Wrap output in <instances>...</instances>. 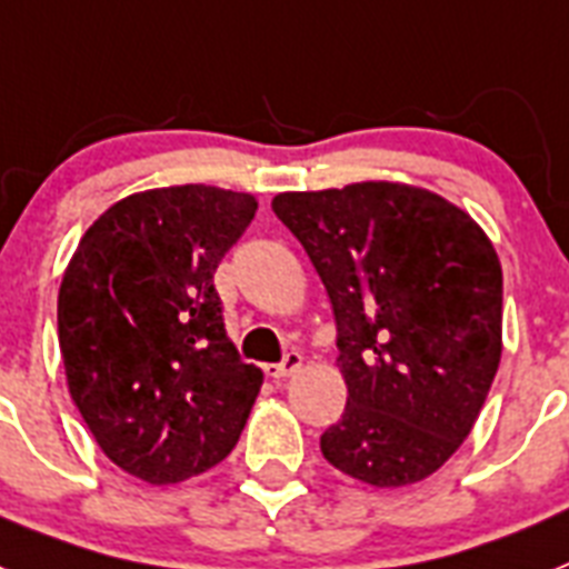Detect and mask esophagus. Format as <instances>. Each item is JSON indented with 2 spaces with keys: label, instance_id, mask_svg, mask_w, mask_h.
<instances>
[{
  "label": "esophagus",
  "instance_id": "obj_1",
  "mask_svg": "<svg viewBox=\"0 0 569 569\" xmlns=\"http://www.w3.org/2000/svg\"><path fill=\"white\" fill-rule=\"evenodd\" d=\"M300 365H303V356H300L298 350H292V352H286V358L280 361V365L266 367V376H269V379H286V376L298 373Z\"/></svg>",
  "mask_w": 569,
  "mask_h": 569
}]
</instances>
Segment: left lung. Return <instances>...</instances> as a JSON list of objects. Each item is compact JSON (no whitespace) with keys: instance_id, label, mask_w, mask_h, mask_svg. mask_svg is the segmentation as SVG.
Masks as SVG:
<instances>
[{"instance_id":"8db88e82","label":"left lung","mask_w":569,"mask_h":569,"mask_svg":"<svg viewBox=\"0 0 569 569\" xmlns=\"http://www.w3.org/2000/svg\"><path fill=\"white\" fill-rule=\"evenodd\" d=\"M271 211L327 286L347 408L321 437L376 489L431 477L462 446L503 352V271L469 213L399 181L277 193Z\"/></svg>"}]
</instances>
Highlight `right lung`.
Returning a JSON list of instances; mask_svg holds the SVG:
<instances>
[{
  "label": "right lung",
  "instance_id": "obj_1",
  "mask_svg": "<svg viewBox=\"0 0 569 569\" xmlns=\"http://www.w3.org/2000/svg\"><path fill=\"white\" fill-rule=\"evenodd\" d=\"M257 213L251 193L176 184L114 202L80 237L57 295L69 393L127 475L181 483L231 455L262 385L222 321L213 271Z\"/></svg>",
  "mask_w": 569,
  "mask_h": 569
}]
</instances>
